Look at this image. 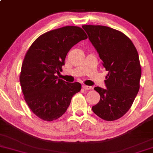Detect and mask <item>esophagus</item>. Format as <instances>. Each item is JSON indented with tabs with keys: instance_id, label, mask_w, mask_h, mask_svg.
<instances>
[{
	"instance_id": "obj_1",
	"label": "esophagus",
	"mask_w": 153,
	"mask_h": 153,
	"mask_svg": "<svg viewBox=\"0 0 153 153\" xmlns=\"http://www.w3.org/2000/svg\"><path fill=\"white\" fill-rule=\"evenodd\" d=\"M82 88H84L85 90H88V91H89V90H91V89H92V87H91V86L85 85H84L82 86Z\"/></svg>"
}]
</instances>
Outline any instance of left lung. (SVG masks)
<instances>
[{"mask_svg": "<svg viewBox=\"0 0 153 153\" xmlns=\"http://www.w3.org/2000/svg\"><path fill=\"white\" fill-rule=\"evenodd\" d=\"M82 28L108 71L106 89L94 88L100 100L92 110L104 120H117L130 109L139 91L141 68L138 51L122 31L100 25H84Z\"/></svg>", "mask_w": 153, "mask_h": 153, "instance_id": "left-lung-1", "label": "left lung"}]
</instances>
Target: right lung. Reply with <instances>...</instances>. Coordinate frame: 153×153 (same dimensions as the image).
Listing matches in <instances>:
<instances>
[{
	"instance_id": "1",
	"label": "right lung",
	"mask_w": 153,
	"mask_h": 153,
	"mask_svg": "<svg viewBox=\"0 0 153 153\" xmlns=\"http://www.w3.org/2000/svg\"><path fill=\"white\" fill-rule=\"evenodd\" d=\"M88 38L79 26H67L37 37L25 55L20 82L24 100L31 111L46 122L62 116L72 97L79 92L80 83L58 78L68 52L77 42Z\"/></svg>"
}]
</instances>
